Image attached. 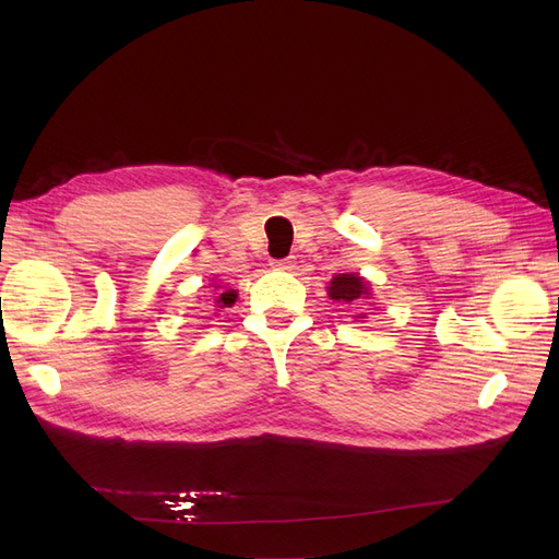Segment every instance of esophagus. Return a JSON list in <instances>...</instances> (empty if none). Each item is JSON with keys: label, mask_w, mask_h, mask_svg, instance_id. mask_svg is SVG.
Listing matches in <instances>:
<instances>
[{"label": "esophagus", "mask_w": 559, "mask_h": 559, "mask_svg": "<svg viewBox=\"0 0 559 559\" xmlns=\"http://www.w3.org/2000/svg\"><path fill=\"white\" fill-rule=\"evenodd\" d=\"M270 265H273L275 270H294L296 261L294 259H280V261H270Z\"/></svg>", "instance_id": "esophagus-1"}]
</instances>
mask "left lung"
Listing matches in <instances>:
<instances>
[{
	"label": "left lung",
	"mask_w": 559,
	"mask_h": 559,
	"mask_svg": "<svg viewBox=\"0 0 559 559\" xmlns=\"http://www.w3.org/2000/svg\"><path fill=\"white\" fill-rule=\"evenodd\" d=\"M329 298L331 300H337V302H349V306H354V302H361V300H368L370 298V282L364 280L359 273H337L329 286ZM359 319H366V314H354Z\"/></svg>",
	"instance_id": "8db88e82"
}]
</instances>
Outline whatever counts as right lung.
Wrapping results in <instances>:
<instances>
[{"label":"right lung","mask_w":559,"mask_h":559,"mask_svg":"<svg viewBox=\"0 0 559 559\" xmlns=\"http://www.w3.org/2000/svg\"><path fill=\"white\" fill-rule=\"evenodd\" d=\"M212 286H214V289H218V284H212ZM235 298H238V292L226 289L224 294L216 296V306H218V308H230L233 302H235Z\"/></svg>","instance_id":"right-lung-1"}]
</instances>
